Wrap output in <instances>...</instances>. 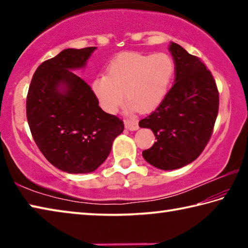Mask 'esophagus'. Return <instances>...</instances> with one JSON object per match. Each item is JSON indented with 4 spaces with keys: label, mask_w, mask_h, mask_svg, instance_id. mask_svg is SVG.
Instances as JSON below:
<instances>
[{
    "label": "esophagus",
    "mask_w": 248,
    "mask_h": 248,
    "mask_svg": "<svg viewBox=\"0 0 248 248\" xmlns=\"http://www.w3.org/2000/svg\"><path fill=\"white\" fill-rule=\"evenodd\" d=\"M124 127H125V129L131 130V131H134V130L139 129V124H138V121L137 120L125 119L124 120Z\"/></svg>",
    "instance_id": "obj_1"
}]
</instances>
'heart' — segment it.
Listing matches in <instances>:
<instances>
[{"instance_id": "obj_1", "label": "heart", "mask_w": 248, "mask_h": 248, "mask_svg": "<svg viewBox=\"0 0 248 248\" xmlns=\"http://www.w3.org/2000/svg\"><path fill=\"white\" fill-rule=\"evenodd\" d=\"M174 72L175 62L169 53L124 52L109 63L107 75L99 74L93 79L92 87L107 112L117 110L124 91L129 110L148 111L164 99Z\"/></svg>"}]
</instances>
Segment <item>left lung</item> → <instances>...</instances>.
Here are the masks:
<instances>
[{
  "label": "left lung",
  "instance_id": "8db88e82",
  "mask_svg": "<svg viewBox=\"0 0 248 248\" xmlns=\"http://www.w3.org/2000/svg\"><path fill=\"white\" fill-rule=\"evenodd\" d=\"M175 83L152 114L140 120L156 142L142 152L159 170H177L194 162L211 138L219 110V92L212 74L198 57L170 43Z\"/></svg>",
  "mask_w": 248,
  "mask_h": 248
}]
</instances>
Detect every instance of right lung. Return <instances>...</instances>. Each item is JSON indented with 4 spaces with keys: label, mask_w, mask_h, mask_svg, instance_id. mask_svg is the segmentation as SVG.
<instances>
[{
    "label": "right lung",
    "mask_w": 248,
    "mask_h": 248,
    "mask_svg": "<svg viewBox=\"0 0 248 248\" xmlns=\"http://www.w3.org/2000/svg\"><path fill=\"white\" fill-rule=\"evenodd\" d=\"M96 47L65 49L41 63L31 78L26 115L33 140L53 166L92 173L110 153L124 121L98 106L91 86L70 70L86 65Z\"/></svg>",
    "instance_id": "add662e5"
}]
</instances>
